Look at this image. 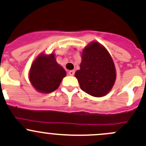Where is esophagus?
Segmentation results:
<instances>
[{
	"label": "esophagus",
	"mask_w": 146,
	"mask_h": 146,
	"mask_svg": "<svg viewBox=\"0 0 146 146\" xmlns=\"http://www.w3.org/2000/svg\"><path fill=\"white\" fill-rule=\"evenodd\" d=\"M68 74L70 75V76H74L75 70H69V71H68Z\"/></svg>",
	"instance_id": "1"
}]
</instances>
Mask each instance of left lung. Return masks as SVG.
I'll return each instance as SVG.
<instances>
[{
  "mask_svg": "<svg viewBox=\"0 0 146 146\" xmlns=\"http://www.w3.org/2000/svg\"><path fill=\"white\" fill-rule=\"evenodd\" d=\"M80 67L75 76L82 90L97 98L110 92L115 82L116 70L110 54L102 46L92 42L85 47Z\"/></svg>",
  "mask_w": 146,
  "mask_h": 146,
  "instance_id": "1",
  "label": "left lung"
}]
</instances>
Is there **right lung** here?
<instances>
[{"label": "right lung", "mask_w": 146, "mask_h": 146, "mask_svg": "<svg viewBox=\"0 0 146 146\" xmlns=\"http://www.w3.org/2000/svg\"><path fill=\"white\" fill-rule=\"evenodd\" d=\"M66 76L65 70L56 61L54 54L40 55L31 66L29 80L39 92L49 93L59 86Z\"/></svg>", "instance_id": "right-lung-1"}]
</instances>
